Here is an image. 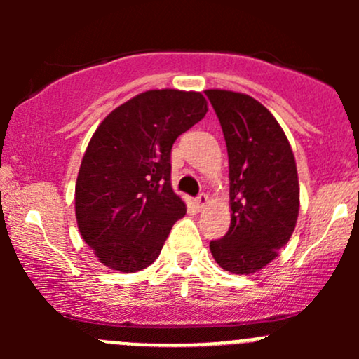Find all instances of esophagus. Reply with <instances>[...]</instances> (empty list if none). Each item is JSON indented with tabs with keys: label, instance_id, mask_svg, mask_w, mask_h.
Here are the masks:
<instances>
[{
	"label": "esophagus",
	"instance_id": "34e87169",
	"mask_svg": "<svg viewBox=\"0 0 359 359\" xmlns=\"http://www.w3.org/2000/svg\"><path fill=\"white\" fill-rule=\"evenodd\" d=\"M208 203H209L208 194H199V196L196 197V208L199 209V211H203L205 205H208Z\"/></svg>",
	"mask_w": 359,
	"mask_h": 359
}]
</instances>
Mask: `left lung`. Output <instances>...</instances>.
<instances>
[{"label": "left lung", "mask_w": 359, "mask_h": 359, "mask_svg": "<svg viewBox=\"0 0 359 359\" xmlns=\"http://www.w3.org/2000/svg\"><path fill=\"white\" fill-rule=\"evenodd\" d=\"M229 160L231 226L209 243L217 265L236 275L265 269L290 240L299 217V175L282 126L248 94L208 89Z\"/></svg>", "instance_id": "1"}]
</instances>
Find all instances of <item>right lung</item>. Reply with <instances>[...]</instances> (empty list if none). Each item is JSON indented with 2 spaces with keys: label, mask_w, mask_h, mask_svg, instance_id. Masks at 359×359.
<instances>
[{
  "label": "right lung",
  "mask_w": 359,
  "mask_h": 359,
  "mask_svg": "<svg viewBox=\"0 0 359 359\" xmlns=\"http://www.w3.org/2000/svg\"><path fill=\"white\" fill-rule=\"evenodd\" d=\"M208 101L196 90L151 89L101 121L82 156L76 219L97 259L121 273L147 269L185 203L170 182V151L201 121Z\"/></svg>",
  "instance_id": "1"
}]
</instances>
